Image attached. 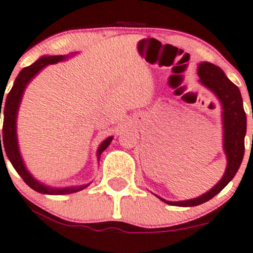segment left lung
Masks as SVG:
<instances>
[{"label": "left lung", "instance_id": "obj_1", "mask_svg": "<svg viewBox=\"0 0 253 253\" xmlns=\"http://www.w3.org/2000/svg\"><path fill=\"white\" fill-rule=\"evenodd\" d=\"M200 84L214 93L220 101L222 109V129H223V152L227 158V167L222 178L206 194L192 200L166 201L159 197L165 203L177 207L200 206L216 196L227 184L234 178L239 169L245 152L246 135V113L244 111L243 98L240 90L229 80L221 68L209 62H201L197 68Z\"/></svg>", "mask_w": 253, "mask_h": 253}]
</instances>
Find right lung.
Here are the masks:
<instances>
[{
    "instance_id": "right-lung-1",
    "label": "right lung",
    "mask_w": 253,
    "mask_h": 253,
    "mask_svg": "<svg viewBox=\"0 0 253 253\" xmlns=\"http://www.w3.org/2000/svg\"><path fill=\"white\" fill-rule=\"evenodd\" d=\"M72 55H58V56H42L36 61L35 63L31 64L30 67L24 68L21 72L19 73V75L16 76L14 84L10 89V92L8 93L7 98H5V104L2 105V100H3V96H0V118H1V109L3 106V127H2V135L0 134V155L3 157L4 152L7 155L9 161L12 163L13 167L15 169V171L19 173L20 177L24 179L25 183L30 186L31 189H33L37 192H41V194L45 195H68V194H74V192L81 191V190L86 189L88 184H84V185H79V186H68V188H51V186L45 185V184L41 183L39 180H37L30 171L26 169V165L24 163V159L21 157V153L19 149V143H18V134H16V118H18V112L20 104H21L22 96H24L25 89H26L27 84L32 81V79L36 75H38L41 73V70L44 69L46 65L49 64H55L57 62L65 61L67 58H69ZM113 140V136H110L106 140L101 142V144L99 146L98 150H96V158L100 159L101 153L104 152L107 147L110 146L111 141ZM2 141V144H0V141ZM4 152H2L1 150ZM4 160V158H3Z\"/></svg>"
}]
</instances>
